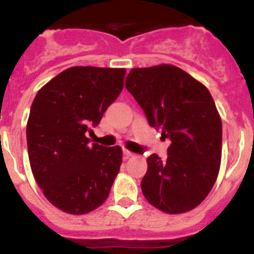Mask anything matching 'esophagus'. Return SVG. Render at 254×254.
<instances>
[{
	"instance_id": "esophagus-1",
	"label": "esophagus",
	"mask_w": 254,
	"mask_h": 254,
	"mask_svg": "<svg viewBox=\"0 0 254 254\" xmlns=\"http://www.w3.org/2000/svg\"><path fill=\"white\" fill-rule=\"evenodd\" d=\"M123 155H125V158H126V159L133 158V156H134V154H133V152L128 151V150H125V151H123Z\"/></svg>"
}]
</instances>
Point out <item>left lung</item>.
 Wrapping results in <instances>:
<instances>
[{"label":"left lung","instance_id":"8db88e82","mask_svg":"<svg viewBox=\"0 0 254 254\" xmlns=\"http://www.w3.org/2000/svg\"><path fill=\"white\" fill-rule=\"evenodd\" d=\"M126 89L170 140L167 160L147 158L143 196L167 214L193 210L214 187L221 161L223 126L210 91L173 64L132 68Z\"/></svg>","mask_w":254,"mask_h":254}]
</instances>
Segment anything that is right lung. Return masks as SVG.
<instances>
[{"label":"right lung","instance_id":"1","mask_svg":"<svg viewBox=\"0 0 254 254\" xmlns=\"http://www.w3.org/2000/svg\"><path fill=\"white\" fill-rule=\"evenodd\" d=\"M125 68L75 66L35 95L26 125L31 172L49 202L66 214L84 215L109 196L122 164L120 146L89 143L123 89Z\"/></svg>","mask_w":254,"mask_h":254}]
</instances>
